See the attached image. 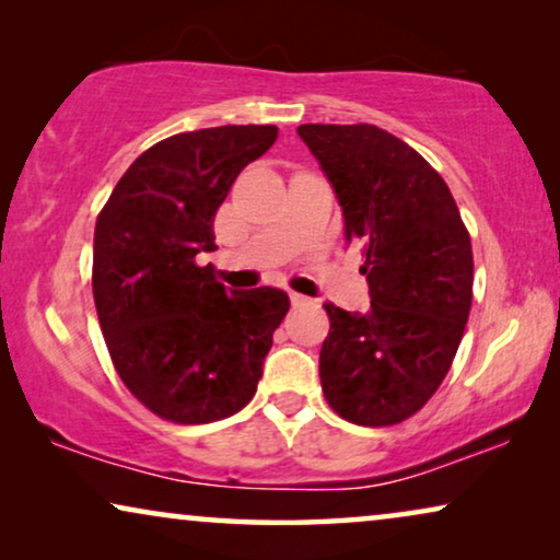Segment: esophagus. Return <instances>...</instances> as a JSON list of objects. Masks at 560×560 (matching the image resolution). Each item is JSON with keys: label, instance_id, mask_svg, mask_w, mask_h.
<instances>
[{"label": "esophagus", "instance_id": "34e87169", "mask_svg": "<svg viewBox=\"0 0 560 560\" xmlns=\"http://www.w3.org/2000/svg\"><path fill=\"white\" fill-rule=\"evenodd\" d=\"M290 303H293L295 308H301V305H311V298H305L301 293H290Z\"/></svg>", "mask_w": 560, "mask_h": 560}]
</instances>
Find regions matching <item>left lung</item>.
Returning a JSON list of instances; mask_svg holds the SVG:
<instances>
[{
  "label": "left lung",
  "mask_w": 560,
  "mask_h": 560,
  "mask_svg": "<svg viewBox=\"0 0 560 560\" xmlns=\"http://www.w3.org/2000/svg\"><path fill=\"white\" fill-rule=\"evenodd\" d=\"M343 211L347 242L364 244L359 272L372 305L326 303L320 387L357 425L418 412L451 370L471 308V240L446 180L410 144L374 125H301Z\"/></svg>",
  "instance_id": "left-lung-1"
}]
</instances>
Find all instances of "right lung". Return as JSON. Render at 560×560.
Here are the masks:
<instances>
[{
	"instance_id": "add662e5",
	"label": "right lung",
	"mask_w": 560,
	"mask_h": 560,
	"mask_svg": "<svg viewBox=\"0 0 560 560\" xmlns=\"http://www.w3.org/2000/svg\"><path fill=\"white\" fill-rule=\"evenodd\" d=\"M278 140L272 125L180 132L121 175L94 232V303L121 382L173 423H213L257 393L290 308L278 288L232 290L198 265L213 217L244 167Z\"/></svg>"
}]
</instances>
